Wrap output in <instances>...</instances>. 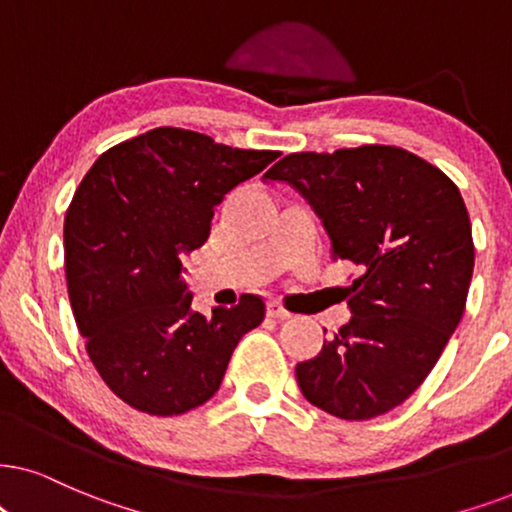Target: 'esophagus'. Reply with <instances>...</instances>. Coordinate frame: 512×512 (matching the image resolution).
<instances>
[{"label":"esophagus","mask_w":512,"mask_h":512,"mask_svg":"<svg viewBox=\"0 0 512 512\" xmlns=\"http://www.w3.org/2000/svg\"><path fill=\"white\" fill-rule=\"evenodd\" d=\"M267 314L274 316V319H288V316H290L288 309L283 307L281 302H276V300H271V302L267 304Z\"/></svg>","instance_id":"obj_1"}]
</instances>
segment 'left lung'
<instances>
[{"label": "left lung", "mask_w": 512, "mask_h": 512, "mask_svg": "<svg viewBox=\"0 0 512 512\" xmlns=\"http://www.w3.org/2000/svg\"><path fill=\"white\" fill-rule=\"evenodd\" d=\"M264 177L295 186L333 260L359 267L345 290L352 319L295 366L297 385L342 420L383 416L428 378L463 316L475 243L461 191L428 160L383 144L290 153Z\"/></svg>", "instance_id": "8db88e82"}]
</instances>
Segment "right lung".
<instances>
[{"instance_id":"add662e5","label":"right lung","mask_w":512,"mask_h":512,"mask_svg":"<svg viewBox=\"0 0 512 512\" xmlns=\"http://www.w3.org/2000/svg\"><path fill=\"white\" fill-rule=\"evenodd\" d=\"M276 158L155 127L108 148L77 186L63 224L70 307L103 383L132 409L179 416L205 404L262 323L257 295L196 312L181 262L208 241L226 193Z\"/></svg>"}]
</instances>
